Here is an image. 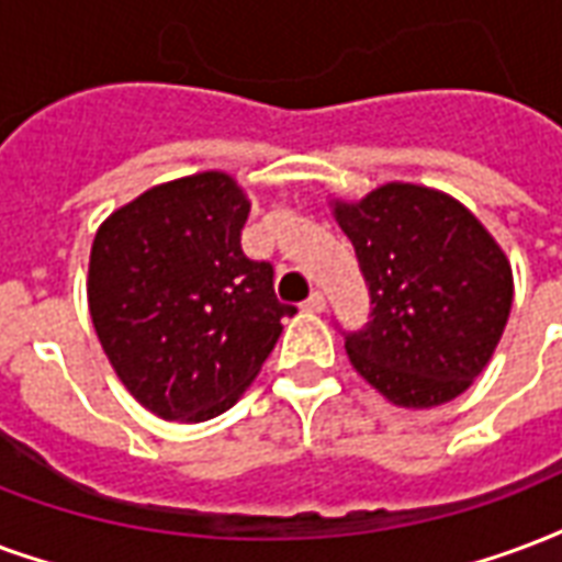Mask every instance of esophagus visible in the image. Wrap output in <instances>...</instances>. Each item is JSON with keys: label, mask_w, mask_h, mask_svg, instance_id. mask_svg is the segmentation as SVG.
<instances>
[{"label": "esophagus", "mask_w": 562, "mask_h": 562, "mask_svg": "<svg viewBox=\"0 0 562 562\" xmlns=\"http://www.w3.org/2000/svg\"><path fill=\"white\" fill-rule=\"evenodd\" d=\"M324 306H327V301H324L322 292H313L303 301V310H310V313H324Z\"/></svg>", "instance_id": "obj_1"}]
</instances>
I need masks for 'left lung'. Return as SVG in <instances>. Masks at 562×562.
Returning <instances> with one entry per match:
<instances>
[{"label":"left lung","instance_id":"8db88e82","mask_svg":"<svg viewBox=\"0 0 562 562\" xmlns=\"http://www.w3.org/2000/svg\"><path fill=\"white\" fill-rule=\"evenodd\" d=\"M369 282L372 313L345 336L357 372L398 408H438L492 360L513 310V265L450 193L423 184L330 199Z\"/></svg>","mask_w":562,"mask_h":562}]
</instances>
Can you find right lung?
<instances>
[{
  "mask_svg": "<svg viewBox=\"0 0 562 562\" xmlns=\"http://www.w3.org/2000/svg\"><path fill=\"white\" fill-rule=\"evenodd\" d=\"M249 196L226 172L176 178L112 211L89 256V313L103 355L143 408L205 423L259 375L297 310L273 268L240 249Z\"/></svg>",
  "mask_w": 562,
  "mask_h": 562,
  "instance_id": "obj_1",
  "label": "right lung"
}]
</instances>
